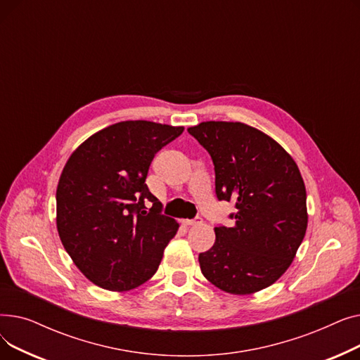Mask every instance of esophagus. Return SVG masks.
Here are the masks:
<instances>
[{
    "label": "esophagus",
    "mask_w": 360,
    "mask_h": 360,
    "mask_svg": "<svg viewBox=\"0 0 360 360\" xmlns=\"http://www.w3.org/2000/svg\"><path fill=\"white\" fill-rule=\"evenodd\" d=\"M200 223H202L201 217H197V219H193V220H190V219L182 220V224H185V226H195V224H200Z\"/></svg>",
    "instance_id": "obj_1"
}]
</instances>
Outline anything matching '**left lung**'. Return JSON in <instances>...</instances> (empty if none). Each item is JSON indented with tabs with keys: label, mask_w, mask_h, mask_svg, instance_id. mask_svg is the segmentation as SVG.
<instances>
[{
	"label": "left lung",
	"mask_w": 360,
	"mask_h": 360,
	"mask_svg": "<svg viewBox=\"0 0 360 360\" xmlns=\"http://www.w3.org/2000/svg\"><path fill=\"white\" fill-rule=\"evenodd\" d=\"M188 132L209 151L219 200L235 201V226L214 228L198 255L204 277L232 295L271 286L307 233V190L296 162L276 140L242 122L207 121Z\"/></svg>",
	"instance_id": "left-lung-1"
}]
</instances>
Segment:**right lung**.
I'll list each match as a JSON object with an SVG mask.
<instances>
[{"label":"right lung","instance_id":"1","mask_svg":"<svg viewBox=\"0 0 360 360\" xmlns=\"http://www.w3.org/2000/svg\"><path fill=\"white\" fill-rule=\"evenodd\" d=\"M182 131L150 121L117 122L67 160L56 188V229L72 262L96 286L127 292L158 271L179 224L160 214L146 178L155 155ZM146 199L154 204L148 212Z\"/></svg>","mask_w":360,"mask_h":360}]
</instances>
